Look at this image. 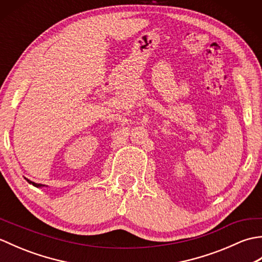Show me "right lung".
I'll return each mask as SVG.
<instances>
[{
	"label": "right lung",
	"instance_id": "1",
	"mask_svg": "<svg viewBox=\"0 0 262 262\" xmlns=\"http://www.w3.org/2000/svg\"><path fill=\"white\" fill-rule=\"evenodd\" d=\"M28 182H29V183H32V185L35 186V187H40V186H42V185H40V183H35V182H32V181H30V180H28Z\"/></svg>",
	"mask_w": 262,
	"mask_h": 262
}]
</instances>
